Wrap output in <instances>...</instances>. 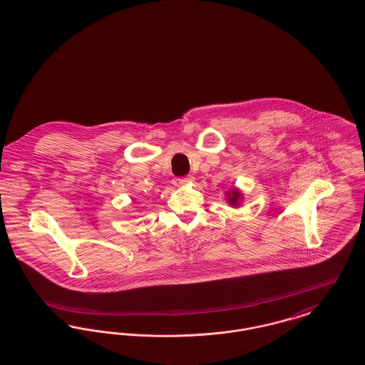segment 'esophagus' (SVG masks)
<instances>
[{
	"instance_id": "34e87169",
	"label": "esophagus",
	"mask_w": 365,
	"mask_h": 365,
	"mask_svg": "<svg viewBox=\"0 0 365 365\" xmlns=\"http://www.w3.org/2000/svg\"><path fill=\"white\" fill-rule=\"evenodd\" d=\"M195 180L193 176H185V178H178L175 179V185L176 186H183V185H187V183H192Z\"/></svg>"
}]
</instances>
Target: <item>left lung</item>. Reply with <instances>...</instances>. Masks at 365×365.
<instances>
[{
    "mask_svg": "<svg viewBox=\"0 0 365 365\" xmlns=\"http://www.w3.org/2000/svg\"><path fill=\"white\" fill-rule=\"evenodd\" d=\"M242 195L238 189H231L227 192V202L231 205V206H238L240 205V200H241Z\"/></svg>",
    "mask_w": 365,
    "mask_h": 365,
    "instance_id": "8db88e82",
    "label": "left lung"
}]
</instances>
